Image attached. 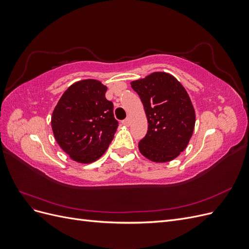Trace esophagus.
<instances>
[{
  "label": "esophagus",
  "instance_id": "34e87169",
  "mask_svg": "<svg viewBox=\"0 0 249 249\" xmlns=\"http://www.w3.org/2000/svg\"><path fill=\"white\" fill-rule=\"evenodd\" d=\"M130 124H131V119H130V117H127V118H125L124 120H123V124L124 125H130Z\"/></svg>",
  "mask_w": 249,
  "mask_h": 249
}]
</instances>
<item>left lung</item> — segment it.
Returning a JSON list of instances; mask_svg holds the SVG:
<instances>
[{
	"instance_id": "1",
	"label": "left lung",
	"mask_w": 249,
	"mask_h": 249,
	"mask_svg": "<svg viewBox=\"0 0 249 249\" xmlns=\"http://www.w3.org/2000/svg\"><path fill=\"white\" fill-rule=\"evenodd\" d=\"M144 107L148 129L138 147L141 155L156 163L176 159L192 137L195 111L183 85L170 73L156 71L133 81Z\"/></svg>"
}]
</instances>
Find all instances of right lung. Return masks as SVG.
I'll list each match as a JSON object with an SVG mask.
<instances>
[{
	"label": "right lung",
	"mask_w": 249,
	"mask_h": 249,
	"mask_svg": "<svg viewBox=\"0 0 249 249\" xmlns=\"http://www.w3.org/2000/svg\"><path fill=\"white\" fill-rule=\"evenodd\" d=\"M106 91L107 87L97 80L78 81L66 89L53 111L54 137L78 163L100 159L114 138L118 122Z\"/></svg>",
	"instance_id": "right-lung-1"
}]
</instances>
